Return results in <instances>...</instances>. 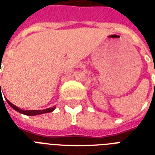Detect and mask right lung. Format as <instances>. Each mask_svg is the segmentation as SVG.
<instances>
[{
	"label": "right lung",
	"mask_w": 155,
	"mask_h": 155,
	"mask_svg": "<svg viewBox=\"0 0 155 155\" xmlns=\"http://www.w3.org/2000/svg\"><path fill=\"white\" fill-rule=\"evenodd\" d=\"M0 91H1V83H0ZM8 103L10 104V105L12 106V108H14L15 110L19 111L20 113H22V114H27V115H35V114H43V113H49V112H51L54 110V107L48 108V109H45V110H21L20 109L18 106H16L14 104L11 103L10 101L7 100Z\"/></svg>",
	"instance_id": "obj_1"
}]
</instances>
